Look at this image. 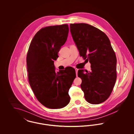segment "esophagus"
I'll return each mask as SVG.
<instances>
[{
    "mask_svg": "<svg viewBox=\"0 0 134 134\" xmlns=\"http://www.w3.org/2000/svg\"><path fill=\"white\" fill-rule=\"evenodd\" d=\"M75 71H76V76H77V73H78V69H77V68H75Z\"/></svg>",
    "mask_w": 134,
    "mask_h": 134,
    "instance_id": "34e87169",
    "label": "esophagus"
}]
</instances>
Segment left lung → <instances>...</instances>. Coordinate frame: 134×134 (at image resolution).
<instances>
[{"mask_svg":"<svg viewBox=\"0 0 134 134\" xmlns=\"http://www.w3.org/2000/svg\"><path fill=\"white\" fill-rule=\"evenodd\" d=\"M70 32L80 56L91 64L90 72L78 71L86 101L97 104L110 95L116 79V58L108 36L87 24H71Z\"/></svg>","mask_w":134,"mask_h":134,"instance_id":"left-lung-1","label":"left lung"}]
</instances>
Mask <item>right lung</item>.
<instances>
[{
  "instance_id": "obj_1",
  "label": "right lung",
  "mask_w": 134,
  "mask_h": 134,
  "mask_svg": "<svg viewBox=\"0 0 134 134\" xmlns=\"http://www.w3.org/2000/svg\"><path fill=\"white\" fill-rule=\"evenodd\" d=\"M69 32L67 24L47 26L36 33L26 56L30 85L38 102L48 108H61L70 102L68 91L76 77L67 67L57 73L54 64Z\"/></svg>"
}]
</instances>
